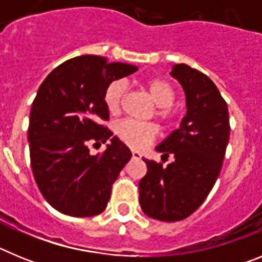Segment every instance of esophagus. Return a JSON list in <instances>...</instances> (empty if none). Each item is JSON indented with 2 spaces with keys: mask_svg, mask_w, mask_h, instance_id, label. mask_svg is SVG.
I'll return each instance as SVG.
<instances>
[{
  "mask_svg": "<svg viewBox=\"0 0 262 262\" xmlns=\"http://www.w3.org/2000/svg\"><path fill=\"white\" fill-rule=\"evenodd\" d=\"M131 154H133V159H142V155H140V152H138V151H133L131 152Z\"/></svg>",
  "mask_w": 262,
  "mask_h": 262,
  "instance_id": "1",
  "label": "esophagus"
}]
</instances>
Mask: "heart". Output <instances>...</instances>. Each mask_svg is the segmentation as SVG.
Instances as JSON below:
<instances>
[{"instance_id":"obj_1","label":"heart","mask_w":262,"mask_h":262,"mask_svg":"<svg viewBox=\"0 0 262 262\" xmlns=\"http://www.w3.org/2000/svg\"><path fill=\"white\" fill-rule=\"evenodd\" d=\"M145 89L149 97L157 105L155 115L164 126H170L177 118L174 102L176 89L165 78H151L145 82ZM126 84L122 80H115L107 85L103 94L105 106L111 114H118L122 108ZM115 134L128 147L143 149L157 136L156 124L151 122H138L134 119H123L115 124Z\"/></svg>"}]
</instances>
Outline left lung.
<instances>
[{
    "instance_id": "8db88e82",
    "label": "left lung",
    "mask_w": 262,
    "mask_h": 262,
    "mask_svg": "<svg viewBox=\"0 0 262 262\" xmlns=\"http://www.w3.org/2000/svg\"><path fill=\"white\" fill-rule=\"evenodd\" d=\"M170 75L186 93L187 113L181 127L156 148L163 162L145 160L147 174L139 182L143 212L161 222H178L193 214L207 198L221 173L230 139L227 102L205 73L177 64Z\"/></svg>"
}]
</instances>
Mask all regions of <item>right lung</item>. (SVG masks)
<instances>
[{"mask_svg": "<svg viewBox=\"0 0 262 262\" xmlns=\"http://www.w3.org/2000/svg\"><path fill=\"white\" fill-rule=\"evenodd\" d=\"M138 71L84 55L53 69L38 89L30 113L32 174L53 209L69 216H94L106 209L111 186L131 151L103 126L108 110L103 94L110 82ZM108 142L102 155L90 145Z\"/></svg>", "mask_w": 262, "mask_h": 262, "instance_id": "add662e5", "label": "right lung"}]
</instances>
